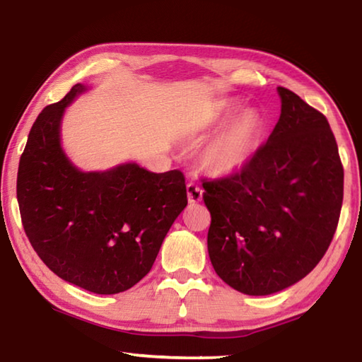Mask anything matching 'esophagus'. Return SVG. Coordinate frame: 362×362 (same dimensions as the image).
Returning <instances> with one entry per match:
<instances>
[{
  "label": "esophagus",
  "instance_id": "obj_1",
  "mask_svg": "<svg viewBox=\"0 0 362 362\" xmlns=\"http://www.w3.org/2000/svg\"><path fill=\"white\" fill-rule=\"evenodd\" d=\"M186 191H187V200L191 204H197L202 200V189H200L196 182H189L186 186Z\"/></svg>",
  "mask_w": 362,
  "mask_h": 362
}]
</instances>
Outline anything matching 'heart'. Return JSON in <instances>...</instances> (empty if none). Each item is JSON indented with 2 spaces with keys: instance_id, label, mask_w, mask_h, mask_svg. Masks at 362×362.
<instances>
[{
  "instance_id": "heart-1",
  "label": "heart",
  "mask_w": 362,
  "mask_h": 362,
  "mask_svg": "<svg viewBox=\"0 0 362 362\" xmlns=\"http://www.w3.org/2000/svg\"><path fill=\"white\" fill-rule=\"evenodd\" d=\"M239 107L233 102L216 105L209 129L226 124L238 113ZM265 121L257 110H246L233 119L202 152V163L215 176L239 173L252 162L262 144Z\"/></svg>"
}]
</instances>
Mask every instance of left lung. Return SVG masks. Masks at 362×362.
<instances>
[{
  "label": "left lung",
  "mask_w": 362,
  "mask_h": 362,
  "mask_svg": "<svg viewBox=\"0 0 362 362\" xmlns=\"http://www.w3.org/2000/svg\"><path fill=\"white\" fill-rule=\"evenodd\" d=\"M281 115L239 173L202 180L210 262L236 291L265 296L314 270L335 235L343 165L329 121L278 87Z\"/></svg>",
  "instance_id": "left-lung-1"
}]
</instances>
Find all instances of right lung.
Instances as JSON below:
<instances>
[{"instance_id": "right-lung-1", "label": "right lung", "mask_w": 362, "mask_h": 362, "mask_svg": "<svg viewBox=\"0 0 362 362\" xmlns=\"http://www.w3.org/2000/svg\"><path fill=\"white\" fill-rule=\"evenodd\" d=\"M76 84L37 116L21 155L18 202L32 247L53 274L97 294L129 290L146 276L166 233L187 205L180 170L152 173L137 163L77 170L61 148L64 110Z\"/></svg>"}]
</instances>
